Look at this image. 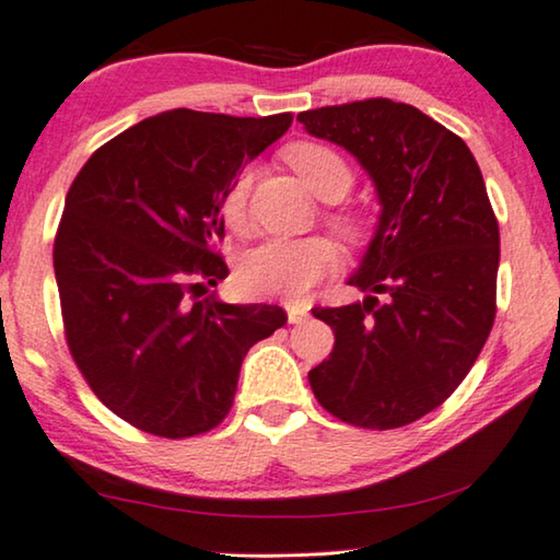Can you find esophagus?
<instances>
[{"instance_id": "34e87169", "label": "esophagus", "mask_w": 560, "mask_h": 560, "mask_svg": "<svg viewBox=\"0 0 560 560\" xmlns=\"http://www.w3.org/2000/svg\"><path fill=\"white\" fill-rule=\"evenodd\" d=\"M283 308H287L289 324H299V322H304L306 316H308L306 306H302V304H283Z\"/></svg>"}]
</instances>
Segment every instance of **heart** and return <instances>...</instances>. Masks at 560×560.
<instances>
[{
    "label": "heart",
    "instance_id": "heart-1",
    "mask_svg": "<svg viewBox=\"0 0 560 560\" xmlns=\"http://www.w3.org/2000/svg\"><path fill=\"white\" fill-rule=\"evenodd\" d=\"M283 161L302 178L304 186L322 200H339L352 188V168L337 150L319 143H291L283 148ZM248 180L238 175L221 200V215L229 229L238 231L246 221ZM341 236H360V223L347 215L334 219ZM337 266V248L322 236L312 238H271L254 246L241 258L236 283L252 299H281L299 302L308 294L316 281H322Z\"/></svg>",
    "mask_w": 560,
    "mask_h": 560
}]
</instances>
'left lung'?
Here are the masks:
<instances>
[{"label":"left lung","instance_id":"left-lung-1","mask_svg":"<svg viewBox=\"0 0 560 560\" xmlns=\"http://www.w3.org/2000/svg\"><path fill=\"white\" fill-rule=\"evenodd\" d=\"M296 120L352 153L380 200L377 229L347 281L366 296L312 308L334 329V349L308 385L339 420L402 428L453 395L493 329L500 233L482 173L463 138L387 97Z\"/></svg>","mask_w":560,"mask_h":560}]
</instances>
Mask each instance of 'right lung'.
<instances>
[{
	"label": "right lung",
	"instance_id": "1",
	"mask_svg": "<svg viewBox=\"0 0 560 560\" xmlns=\"http://www.w3.org/2000/svg\"><path fill=\"white\" fill-rule=\"evenodd\" d=\"M291 120L153 115L97 148L67 190L52 254L67 347L132 428L171 440L215 428L248 349L287 324L281 306L198 296L229 277L211 248L223 196Z\"/></svg>",
	"mask_w": 560,
	"mask_h": 560
}]
</instances>
